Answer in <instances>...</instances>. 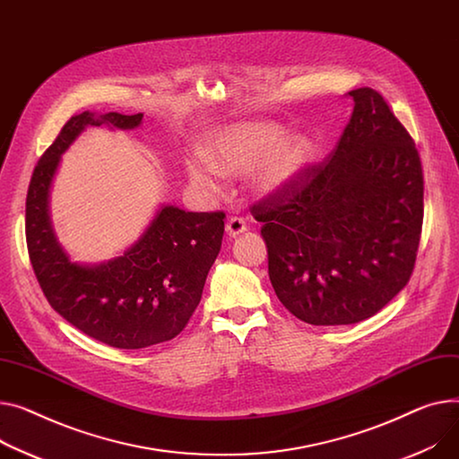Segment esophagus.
Listing matches in <instances>:
<instances>
[{"label":"esophagus","mask_w":459,"mask_h":459,"mask_svg":"<svg viewBox=\"0 0 459 459\" xmlns=\"http://www.w3.org/2000/svg\"><path fill=\"white\" fill-rule=\"evenodd\" d=\"M246 230H247V223H246V220H243V218L234 216V218H230L227 221V234L232 236V238L241 234V232H246Z\"/></svg>","instance_id":"esophagus-1"}]
</instances>
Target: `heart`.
Segmentation results:
<instances>
[{
	"mask_svg": "<svg viewBox=\"0 0 459 459\" xmlns=\"http://www.w3.org/2000/svg\"><path fill=\"white\" fill-rule=\"evenodd\" d=\"M284 138V129L271 121H247L221 131L206 147L203 162H188L190 180L197 188L218 192L220 177L255 169L262 190H277L297 177L314 157V145L304 136Z\"/></svg>",
	"mask_w": 459,
	"mask_h": 459,
	"instance_id": "b5f03b06",
	"label": "heart"
}]
</instances>
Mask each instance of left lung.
<instances>
[{
    "label": "left lung",
    "instance_id": "obj_1",
    "mask_svg": "<svg viewBox=\"0 0 459 459\" xmlns=\"http://www.w3.org/2000/svg\"><path fill=\"white\" fill-rule=\"evenodd\" d=\"M349 96L354 110L330 155L251 208L274 293L316 326L380 312L410 282L422 230L413 138L377 90Z\"/></svg>",
    "mask_w": 459,
    "mask_h": 459
}]
</instances>
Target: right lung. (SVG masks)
Listing matches in <instances>:
<instances>
[{
    "mask_svg": "<svg viewBox=\"0 0 459 459\" xmlns=\"http://www.w3.org/2000/svg\"><path fill=\"white\" fill-rule=\"evenodd\" d=\"M142 117L117 112L72 116L35 166L25 201L29 260L51 308L90 338L127 351L169 342L185 330L225 232L221 210L164 206L124 256L96 267L70 262L48 216L60 155L86 126L133 129Z\"/></svg>",
    "mask_w": 459,
    "mask_h": 459,
    "instance_id": "1",
    "label": "right lung"
}]
</instances>
